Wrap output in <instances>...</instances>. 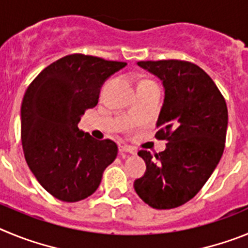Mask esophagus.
I'll use <instances>...</instances> for the list:
<instances>
[{"instance_id":"1","label":"esophagus","mask_w":248,"mask_h":248,"mask_svg":"<svg viewBox=\"0 0 248 248\" xmlns=\"http://www.w3.org/2000/svg\"><path fill=\"white\" fill-rule=\"evenodd\" d=\"M119 153L120 154H135V150L131 146H128V145H122L119 146Z\"/></svg>"}]
</instances>
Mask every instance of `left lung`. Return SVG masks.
Listing matches in <instances>:
<instances>
[{
    "label": "left lung",
    "mask_w": 248,
    "mask_h": 248,
    "mask_svg": "<svg viewBox=\"0 0 248 248\" xmlns=\"http://www.w3.org/2000/svg\"><path fill=\"white\" fill-rule=\"evenodd\" d=\"M138 65L161 80L164 103L156 122L165 150L138 153L146 171L134 181L139 198L157 210L191 200L222 156L229 115L226 102L209 74L194 63L169 59Z\"/></svg>",
    "instance_id": "obj_1"
}]
</instances>
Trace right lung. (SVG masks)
<instances>
[{"mask_svg": "<svg viewBox=\"0 0 248 248\" xmlns=\"http://www.w3.org/2000/svg\"><path fill=\"white\" fill-rule=\"evenodd\" d=\"M125 65L71 54L45 68L26 91L21 107L26 161L58 200L77 202L91 196L117 157V144L94 139L78 123L85 109L97 105L105 80Z\"/></svg>", "mask_w": 248, "mask_h": 248, "instance_id": "1", "label": "right lung"}]
</instances>
